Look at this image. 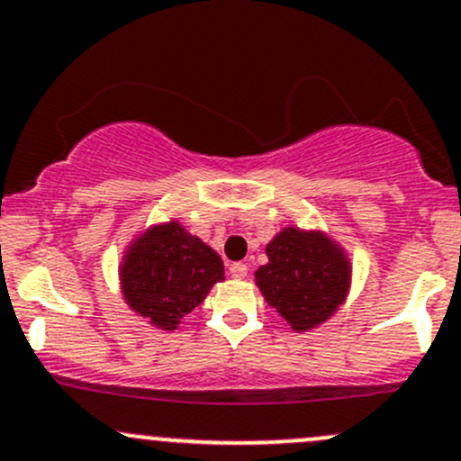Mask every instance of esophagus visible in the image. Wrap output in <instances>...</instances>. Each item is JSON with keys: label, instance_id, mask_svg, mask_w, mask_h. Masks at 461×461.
Masks as SVG:
<instances>
[{"label": "esophagus", "instance_id": "34e87169", "mask_svg": "<svg viewBox=\"0 0 461 461\" xmlns=\"http://www.w3.org/2000/svg\"><path fill=\"white\" fill-rule=\"evenodd\" d=\"M231 278H245L247 276V265L245 263H231L230 265Z\"/></svg>", "mask_w": 461, "mask_h": 461}]
</instances>
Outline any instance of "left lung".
<instances>
[{
    "mask_svg": "<svg viewBox=\"0 0 461 461\" xmlns=\"http://www.w3.org/2000/svg\"><path fill=\"white\" fill-rule=\"evenodd\" d=\"M256 271L265 300L294 329H309L336 312L348 289V263L327 236L285 230L267 245Z\"/></svg>",
    "mask_w": 461,
    "mask_h": 461,
    "instance_id": "left-lung-1",
    "label": "left lung"
}]
</instances>
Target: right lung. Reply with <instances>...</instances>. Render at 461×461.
<instances>
[{"instance_id":"add662e5","label":"right lung","mask_w":461,"mask_h":461,"mask_svg":"<svg viewBox=\"0 0 461 461\" xmlns=\"http://www.w3.org/2000/svg\"><path fill=\"white\" fill-rule=\"evenodd\" d=\"M222 278L221 256L178 222L145 231L121 269L130 307L161 329H176Z\"/></svg>"}]
</instances>
